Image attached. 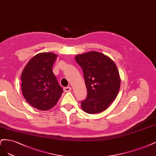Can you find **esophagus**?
<instances>
[{"label": "esophagus", "instance_id": "1", "mask_svg": "<svg viewBox=\"0 0 156 156\" xmlns=\"http://www.w3.org/2000/svg\"><path fill=\"white\" fill-rule=\"evenodd\" d=\"M63 89H64V91L65 92L67 93V92H71L72 88L70 87H65Z\"/></svg>", "mask_w": 156, "mask_h": 156}]
</instances>
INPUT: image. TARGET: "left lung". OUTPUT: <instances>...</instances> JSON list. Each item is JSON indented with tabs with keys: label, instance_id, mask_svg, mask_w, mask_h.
<instances>
[{
	"label": "left lung",
	"instance_id": "8db88e82",
	"mask_svg": "<svg viewBox=\"0 0 156 156\" xmlns=\"http://www.w3.org/2000/svg\"><path fill=\"white\" fill-rule=\"evenodd\" d=\"M75 59L83 73L87 94L81 102L83 111L89 114L106 109L116 98L120 87L117 65L106 55L97 51L78 54Z\"/></svg>",
	"mask_w": 156,
	"mask_h": 156
}]
</instances>
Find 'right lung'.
Returning a JSON list of instances; mask_svg holds the SVG:
<instances>
[{
    "instance_id": "obj_1",
    "label": "right lung",
    "mask_w": 156,
    "mask_h": 156,
    "mask_svg": "<svg viewBox=\"0 0 156 156\" xmlns=\"http://www.w3.org/2000/svg\"><path fill=\"white\" fill-rule=\"evenodd\" d=\"M58 55L41 52L30 59L21 74L22 93L32 107L41 111L51 109L63 93L52 72Z\"/></svg>"
}]
</instances>
